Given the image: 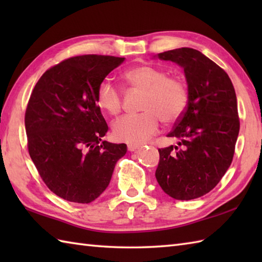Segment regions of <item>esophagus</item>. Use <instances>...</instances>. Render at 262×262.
Segmentation results:
<instances>
[{"label":"esophagus","instance_id":"obj_1","mask_svg":"<svg viewBox=\"0 0 262 262\" xmlns=\"http://www.w3.org/2000/svg\"><path fill=\"white\" fill-rule=\"evenodd\" d=\"M140 147V145H136V144H128L127 145V149L129 152H134V151H136V149Z\"/></svg>","mask_w":262,"mask_h":262}]
</instances>
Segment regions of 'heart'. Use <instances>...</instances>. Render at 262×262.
<instances>
[{"label": "heart", "mask_w": 262, "mask_h": 262, "mask_svg": "<svg viewBox=\"0 0 262 262\" xmlns=\"http://www.w3.org/2000/svg\"><path fill=\"white\" fill-rule=\"evenodd\" d=\"M125 79L133 89L143 91L141 110L137 115H126L113 125L116 140L128 144H141L157 134L160 120L173 124L179 120L188 104V89L179 77L158 66L143 64L128 70ZM97 103L111 116L118 115L122 108L119 88L110 80H103L97 89Z\"/></svg>", "instance_id": "b5f03b06"}]
</instances>
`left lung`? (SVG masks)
Returning a JSON list of instances; mask_svg holds the SVG:
<instances>
[{
	"label": "left lung",
	"instance_id": "1",
	"mask_svg": "<svg viewBox=\"0 0 262 262\" xmlns=\"http://www.w3.org/2000/svg\"><path fill=\"white\" fill-rule=\"evenodd\" d=\"M158 56L183 68L189 99L168 134L179 140L178 146L159 148L155 177L172 198H199L215 188L232 163L240 130L234 86L223 69L196 49H172Z\"/></svg>",
	"mask_w": 262,
	"mask_h": 262
}]
</instances>
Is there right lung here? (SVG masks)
<instances>
[{
  "label": "right lung",
  "instance_id": "1",
  "mask_svg": "<svg viewBox=\"0 0 262 262\" xmlns=\"http://www.w3.org/2000/svg\"><path fill=\"white\" fill-rule=\"evenodd\" d=\"M124 57L82 55L47 70L33 88L25 125L39 176L58 197L89 204L108 187L126 144L101 141L108 125L97 89Z\"/></svg>",
  "mask_w": 262,
  "mask_h": 262
}]
</instances>
